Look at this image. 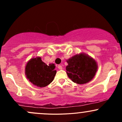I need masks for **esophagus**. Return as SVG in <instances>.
I'll return each mask as SVG.
<instances>
[{"label": "esophagus", "instance_id": "34e87169", "mask_svg": "<svg viewBox=\"0 0 122 122\" xmlns=\"http://www.w3.org/2000/svg\"><path fill=\"white\" fill-rule=\"evenodd\" d=\"M58 69H59L60 70H61V69H62V66L61 65H58Z\"/></svg>", "mask_w": 122, "mask_h": 122}]
</instances>
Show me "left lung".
<instances>
[{
  "mask_svg": "<svg viewBox=\"0 0 122 122\" xmlns=\"http://www.w3.org/2000/svg\"><path fill=\"white\" fill-rule=\"evenodd\" d=\"M66 73L72 81L83 84L90 81L96 74L97 69L95 60L85 54L72 57L67 61Z\"/></svg>",
  "mask_w": 122,
  "mask_h": 122,
  "instance_id": "left-lung-1",
  "label": "left lung"
}]
</instances>
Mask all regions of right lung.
Here are the masks:
<instances>
[{
    "label": "right lung",
    "instance_id": "obj_1",
    "mask_svg": "<svg viewBox=\"0 0 122 122\" xmlns=\"http://www.w3.org/2000/svg\"><path fill=\"white\" fill-rule=\"evenodd\" d=\"M54 64L46 65L41 57L32 58L26 65L25 73L31 82L37 86L45 87L52 82L56 74Z\"/></svg>",
    "mask_w": 122,
    "mask_h": 122
}]
</instances>
